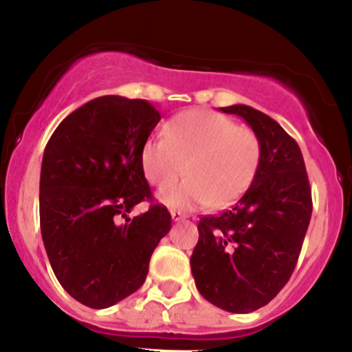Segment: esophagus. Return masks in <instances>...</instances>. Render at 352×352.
<instances>
[{"instance_id":"1","label":"esophagus","mask_w":352,"mask_h":352,"mask_svg":"<svg viewBox=\"0 0 352 352\" xmlns=\"http://www.w3.org/2000/svg\"><path fill=\"white\" fill-rule=\"evenodd\" d=\"M170 214H172V219H173V221H182V219H186V218H187V216L184 214V212L175 211V209H172V211H170Z\"/></svg>"}]
</instances>
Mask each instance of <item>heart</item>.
Segmentation results:
<instances>
[{
	"label": "heart",
	"instance_id": "b5f03b06",
	"mask_svg": "<svg viewBox=\"0 0 352 352\" xmlns=\"http://www.w3.org/2000/svg\"><path fill=\"white\" fill-rule=\"evenodd\" d=\"M163 134L144 143L141 165L158 189L172 186L186 170L189 179L160 194L168 208H226L247 192L257 175L261 140L250 127L236 126L230 117L186 110L166 122Z\"/></svg>",
	"mask_w": 352,
	"mask_h": 352
}]
</instances>
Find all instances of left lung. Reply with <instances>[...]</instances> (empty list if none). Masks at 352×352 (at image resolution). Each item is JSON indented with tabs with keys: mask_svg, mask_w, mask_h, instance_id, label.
Returning <instances> with one entry per match:
<instances>
[{
	"mask_svg": "<svg viewBox=\"0 0 352 352\" xmlns=\"http://www.w3.org/2000/svg\"><path fill=\"white\" fill-rule=\"evenodd\" d=\"M240 116L258 136L257 175L228 211L199 221L190 257L197 291L218 308L250 314L289 281L311 218V189L296 141L248 105L219 109Z\"/></svg>",
	"mask_w": 352,
	"mask_h": 352,
	"instance_id": "1",
	"label": "left lung"
}]
</instances>
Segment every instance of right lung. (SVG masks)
<instances>
[{"label":"right lung","instance_id":"add662e5","mask_svg":"<svg viewBox=\"0 0 352 352\" xmlns=\"http://www.w3.org/2000/svg\"><path fill=\"white\" fill-rule=\"evenodd\" d=\"M160 119L150 102L105 95L71 112L44 150L42 240L58 281L90 308H109L140 289L172 228L162 204L127 218L151 201L141 151Z\"/></svg>","mask_w":352,"mask_h":352}]
</instances>
